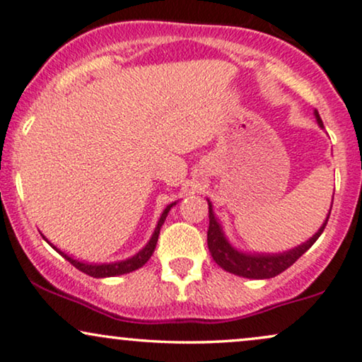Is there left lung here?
<instances>
[{"label":"left lung","instance_id":"1","mask_svg":"<svg viewBox=\"0 0 362 362\" xmlns=\"http://www.w3.org/2000/svg\"><path fill=\"white\" fill-rule=\"evenodd\" d=\"M315 117L320 127L322 126V119L319 117V112L315 110ZM208 213H209V228H208V248L211 253L213 260L221 267L223 270L230 272V274L247 276V279H272V276L282 274L284 270H287L290 265H293L298 258L309 250L312 245L317 242V238L322 235V231L327 225V218H325L324 225L320 226L317 233H315L309 242H305L300 247L290 250V252L276 253V255H248V253H242L238 250H235L228 243V240L223 235L220 223L216 221L215 213L211 209V203L208 202Z\"/></svg>","mask_w":362,"mask_h":362}]
</instances>
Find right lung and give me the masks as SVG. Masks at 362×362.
<instances>
[{"mask_svg": "<svg viewBox=\"0 0 362 362\" xmlns=\"http://www.w3.org/2000/svg\"><path fill=\"white\" fill-rule=\"evenodd\" d=\"M174 204H176V203L169 204V206H166V209H164V211H163V215H160V218H159L158 226H156V230H154V233H153V238L149 240V243H147L146 247L142 248L139 253H137V255H134L132 258H127V260L115 262V263H102V265H97V263L78 262V260H74L72 257L65 255V253L60 252V250H57L52 243L50 245L57 250L58 253H60L62 257H65L66 260L72 263L75 269H78L80 272H83V274L93 276V279H102V276H115V275L129 274V272H134V270L141 269V267L144 265V263H147V260H149L151 255H153V252H154V248H156V243H158V236H159L160 226H163V223H164V220H166L169 209H171ZM43 238H45V236H43Z\"/></svg>", "mask_w": 362, "mask_h": 362, "instance_id": "right-lung-1", "label": "right lung"}]
</instances>
